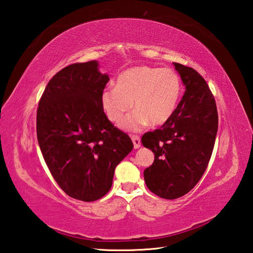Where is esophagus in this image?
<instances>
[{"label":"esophagus","mask_w":253,"mask_h":253,"mask_svg":"<svg viewBox=\"0 0 253 253\" xmlns=\"http://www.w3.org/2000/svg\"><path fill=\"white\" fill-rule=\"evenodd\" d=\"M131 138L134 144V148L137 149L141 147V138H139L138 135H131Z\"/></svg>","instance_id":"obj_1"}]
</instances>
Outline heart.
I'll return each instance as SVG.
<instances>
[{
  "label": "heart",
  "mask_w": 253,
  "mask_h": 253,
  "mask_svg": "<svg viewBox=\"0 0 253 253\" xmlns=\"http://www.w3.org/2000/svg\"><path fill=\"white\" fill-rule=\"evenodd\" d=\"M181 93V79L174 70L139 66L123 71L117 87L105 88L100 104L111 122H119L134 106L136 111L123 120L121 126L138 131L149 122L165 125L175 111Z\"/></svg>",
  "instance_id": "heart-1"
}]
</instances>
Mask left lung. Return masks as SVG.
Returning <instances> with one entry per match:
<instances>
[{
  "instance_id": "left-lung-1",
  "label": "left lung",
  "mask_w": 253,
  "mask_h": 253,
  "mask_svg": "<svg viewBox=\"0 0 253 253\" xmlns=\"http://www.w3.org/2000/svg\"><path fill=\"white\" fill-rule=\"evenodd\" d=\"M185 94L173 116L160 128L142 136L153 150L154 164L144 171L151 193L176 199L190 192L207 169L217 132L215 99L206 80L190 67L173 63Z\"/></svg>"
}]
</instances>
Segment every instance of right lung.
<instances>
[{"label": "right lung", "instance_id": "obj_1", "mask_svg": "<svg viewBox=\"0 0 253 253\" xmlns=\"http://www.w3.org/2000/svg\"><path fill=\"white\" fill-rule=\"evenodd\" d=\"M108 81L97 61L71 64L49 80L37 110L38 142L50 174L67 195L87 203L109 192L116 167L133 149L102 108Z\"/></svg>", "mask_w": 253, "mask_h": 253}]
</instances>
